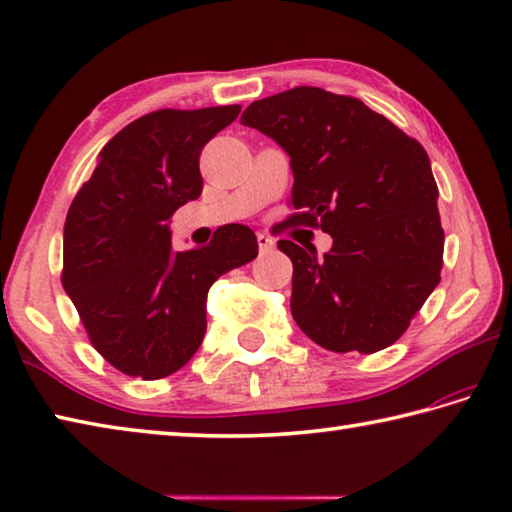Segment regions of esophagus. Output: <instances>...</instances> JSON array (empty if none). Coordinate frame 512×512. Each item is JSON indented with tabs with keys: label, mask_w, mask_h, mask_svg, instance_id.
<instances>
[{
	"label": "esophagus",
	"mask_w": 512,
	"mask_h": 512,
	"mask_svg": "<svg viewBox=\"0 0 512 512\" xmlns=\"http://www.w3.org/2000/svg\"><path fill=\"white\" fill-rule=\"evenodd\" d=\"M256 240H258V249H260V254L272 252V249L276 247L274 238H272V236H267V234H258V236H256Z\"/></svg>",
	"instance_id": "esophagus-1"
}]
</instances>
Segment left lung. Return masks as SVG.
Masks as SVG:
<instances>
[{
  "label": "left lung",
  "instance_id": "left-lung-1",
  "mask_svg": "<svg viewBox=\"0 0 512 512\" xmlns=\"http://www.w3.org/2000/svg\"><path fill=\"white\" fill-rule=\"evenodd\" d=\"M240 122L272 138L294 173L292 223L332 236L323 258L292 240V316L325 350L372 354L408 330L441 281L439 189L426 149L361 100L296 86Z\"/></svg>",
  "mask_w": 512,
  "mask_h": 512
}]
</instances>
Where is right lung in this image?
I'll return each instance as SVG.
<instances>
[{
    "label": "right lung",
    "instance_id": "right-lung-1",
    "mask_svg": "<svg viewBox=\"0 0 512 512\" xmlns=\"http://www.w3.org/2000/svg\"><path fill=\"white\" fill-rule=\"evenodd\" d=\"M238 104L160 109L104 144L64 223L62 285L89 339L113 368L144 381L178 372L207 330V292L254 260L245 225L176 252L169 218L202 191L200 151L234 122Z\"/></svg>",
    "mask_w": 512,
    "mask_h": 512
}]
</instances>
